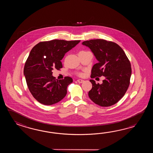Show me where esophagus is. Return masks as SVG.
<instances>
[{"mask_svg": "<svg viewBox=\"0 0 153 153\" xmlns=\"http://www.w3.org/2000/svg\"><path fill=\"white\" fill-rule=\"evenodd\" d=\"M77 81H78L79 83H82V82H83L84 81V80H82V79H78Z\"/></svg>", "mask_w": 153, "mask_h": 153, "instance_id": "34e87169", "label": "esophagus"}]
</instances>
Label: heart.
<instances>
[{
	"label": "heart",
	"mask_w": 153,
	"mask_h": 153,
	"mask_svg": "<svg viewBox=\"0 0 153 153\" xmlns=\"http://www.w3.org/2000/svg\"><path fill=\"white\" fill-rule=\"evenodd\" d=\"M78 74H79V75H80V76H82V75H84V73H79Z\"/></svg>",
	"instance_id": "b5f03b06"
}]
</instances>
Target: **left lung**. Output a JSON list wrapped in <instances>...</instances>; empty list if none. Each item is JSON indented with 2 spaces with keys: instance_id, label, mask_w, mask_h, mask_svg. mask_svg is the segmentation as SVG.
<instances>
[{
  "instance_id": "obj_1",
  "label": "left lung",
  "mask_w": 153,
  "mask_h": 153,
  "mask_svg": "<svg viewBox=\"0 0 153 153\" xmlns=\"http://www.w3.org/2000/svg\"><path fill=\"white\" fill-rule=\"evenodd\" d=\"M94 53L98 62L91 70V78L104 76L102 84L90 80L92 88L88 97L95 104L109 107L117 103L129 87L131 75V63L120 46L104 39H92L82 42Z\"/></svg>"
}]
</instances>
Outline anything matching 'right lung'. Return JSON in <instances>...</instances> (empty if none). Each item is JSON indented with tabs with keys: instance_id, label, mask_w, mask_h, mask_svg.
<instances>
[{
	"instance_id": "obj_1",
	"label": "right lung",
	"mask_w": 153,
	"mask_h": 153,
	"mask_svg": "<svg viewBox=\"0 0 153 153\" xmlns=\"http://www.w3.org/2000/svg\"><path fill=\"white\" fill-rule=\"evenodd\" d=\"M80 42L55 39L39 42L31 50L23 73L30 92L39 103L52 105L65 97L67 86L73 79L65 76L63 79H56L52 75V71L62 68L61 61L65 53Z\"/></svg>"
}]
</instances>
